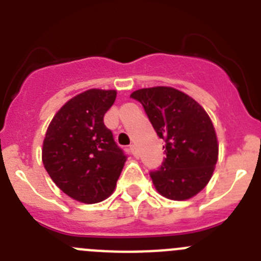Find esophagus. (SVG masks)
<instances>
[{
  "mask_svg": "<svg viewBox=\"0 0 261 261\" xmlns=\"http://www.w3.org/2000/svg\"><path fill=\"white\" fill-rule=\"evenodd\" d=\"M130 151H132V154L136 156V158H138V156H140V154H138V150H137V147H136V145H130Z\"/></svg>",
  "mask_w": 261,
  "mask_h": 261,
  "instance_id": "34e87169",
  "label": "esophagus"
}]
</instances>
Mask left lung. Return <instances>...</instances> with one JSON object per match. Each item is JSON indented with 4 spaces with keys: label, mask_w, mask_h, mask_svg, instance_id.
I'll return each mask as SVG.
<instances>
[{
    "label": "left lung",
    "mask_w": 261,
    "mask_h": 261,
    "mask_svg": "<svg viewBox=\"0 0 261 261\" xmlns=\"http://www.w3.org/2000/svg\"><path fill=\"white\" fill-rule=\"evenodd\" d=\"M130 98L141 103L159 138L166 158L150 172L154 187L170 200H188L209 183L218 159L216 130L206 111L174 87L136 90Z\"/></svg>",
    "instance_id": "left-lung-1"
}]
</instances>
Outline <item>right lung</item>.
<instances>
[{
	"label": "right lung",
	"instance_id": "1",
	"mask_svg": "<svg viewBox=\"0 0 261 261\" xmlns=\"http://www.w3.org/2000/svg\"><path fill=\"white\" fill-rule=\"evenodd\" d=\"M116 90L90 89L62 106L43 141L41 159L55 184L85 204L112 195L126 155L116 145L103 117Z\"/></svg>",
	"mask_w": 261,
	"mask_h": 261
}]
</instances>
